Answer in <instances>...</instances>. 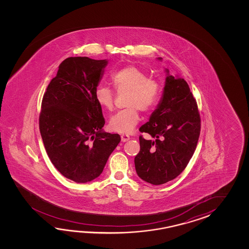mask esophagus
Instances as JSON below:
<instances>
[{
  "instance_id": "obj_1",
  "label": "esophagus",
  "mask_w": 249,
  "mask_h": 249,
  "mask_svg": "<svg viewBox=\"0 0 249 249\" xmlns=\"http://www.w3.org/2000/svg\"><path fill=\"white\" fill-rule=\"evenodd\" d=\"M130 140V136L129 135H126V134H122L121 135V141H122L123 142H125L127 141H129Z\"/></svg>"
}]
</instances>
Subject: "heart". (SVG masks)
I'll list each match as a JSON object with an SVG mask.
<instances>
[{
  "instance_id": "obj_1",
  "label": "heart",
  "mask_w": 249,
  "mask_h": 249,
  "mask_svg": "<svg viewBox=\"0 0 249 249\" xmlns=\"http://www.w3.org/2000/svg\"><path fill=\"white\" fill-rule=\"evenodd\" d=\"M110 81L117 93L127 92V108L111 117L109 128L118 133H131L141 119L138 109L144 113L154 109L160 101L162 86L159 80L148 77L142 69L132 65L116 70L111 74ZM114 96L111 89L101 85L94 91L96 102L107 110L113 108Z\"/></svg>"
}]
</instances>
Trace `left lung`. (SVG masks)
Listing matches in <instances>:
<instances>
[{"label": "left lung", "instance_id": "left-lung-1", "mask_svg": "<svg viewBox=\"0 0 249 249\" xmlns=\"http://www.w3.org/2000/svg\"><path fill=\"white\" fill-rule=\"evenodd\" d=\"M161 59V58H159ZM164 92L149 121L140 128L155 141L140 136L134 159L138 176L153 185L174 180L185 169L196 149L201 120L196 101L183 78L166 69Z\"/></svg>", "mask_w": 249, "mask_h": 249}]
</instances>
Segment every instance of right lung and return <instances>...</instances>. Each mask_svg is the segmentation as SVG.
Wrapping results in <instances>:
<instances>
[{"instance_id":"add662e5","label":"right lung","mask_w":249,"mask_h":249,"mask_svg":"<svg viewBox=\"0 0 249 249\" xmlns=\"http://www.w3.org/2000/svg\"><path fill=\"white\" fill-rule=\"evenodd\" d=\"M106 59L70 57L43 94L39 128L49 159L61 175L77 183L101 175L121 138L102 132L105 124L94 91Z\"/></svg>"}]
</instances>
